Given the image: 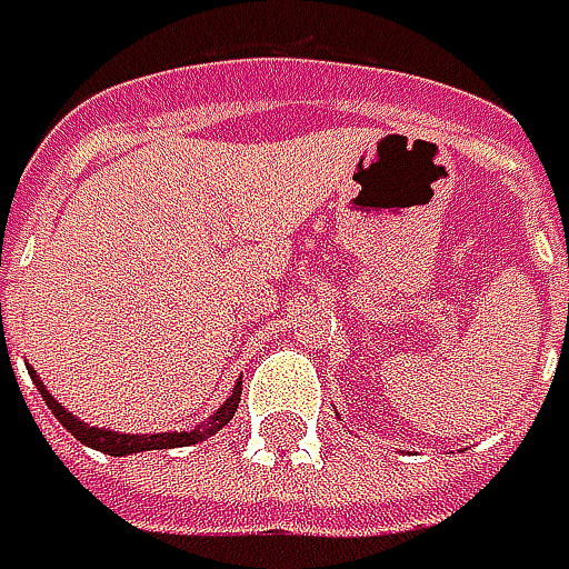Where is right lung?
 Returning <instances> with one entry per match:
<instances>
[{"label": "right lung", "instance_id": "1", "mask_svg": "<svg viewBox=\"0 0 569 569\" xmlns=\"http://www.w3.org/2000/svg\"><path fill=\"white\" fill-rule=\"evenodd\" d=\"M31 373L33 386H37V392L43 396V402L47 408L53 411L56 418H59V425L66 427L76 440H81L84 447L98 449V452H107V456H129V452H148V449H177V447H192V443H202L208 440L211 433H218L221 427L228 425L230 418L237 415V405H240V382L233 386V392H230L224 405L202 421V425L189 427V430H167V433H122V430H110V427H91L84 425L81 418H76L66 405L53 399V392L43 386V380L37 377V370H28Z\"/></svg>", "mask_w": 569, "mask_h": 569}]
</instances>
